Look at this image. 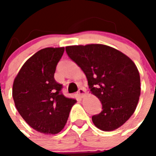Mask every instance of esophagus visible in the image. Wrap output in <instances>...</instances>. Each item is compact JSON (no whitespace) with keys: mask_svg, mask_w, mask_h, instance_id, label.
Listing matches in <instances>:
<instances>
[{"mask_svg":"<svg viewBox=\"0 0 156 156\" xmlns=\"http://www.w3.org/2000/svg\"><path fill=\"white\" fill-rule=\"evenodd\" d=\"M86 94V90L84 88H80L78 91V95L80 98H82L84 97V96H85Z\"/></svg>","mask_w":156,"mask_h":156,"instance_id":"obj_1","label":"esophagus"}]
</instances>
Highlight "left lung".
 <instances>
[{
	"mask_svg": "<svg viewBox=\"0 0 156 156\" xmlns=\"http://www.w3.org/2000/svg\"><path fill=\"white\" fill-rule=\"evenodd\" d=\"M68 56L84 72L90 94L103 110L92 116L104 131L118 129L133 114L140 95V78L134 62L119 50L104 44L67 46Z\"/></svg>",
	"mask_w": 156,
	"mask_h": 156,
	"instance_id": "obj_1",
	"label": "left lung"
}]
</instances>
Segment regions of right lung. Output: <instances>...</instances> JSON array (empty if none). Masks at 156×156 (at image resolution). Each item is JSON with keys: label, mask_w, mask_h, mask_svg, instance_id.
<instances>
[{"label": "right lung", "mask_w": 156, "mask_h": 156, "mask_svg": "<svg viewBox=\"0 0 156 156\" xmlns=\"http://www.w3.org/2000/svg\"><path fill=\"white\" fill-rule=\"evenodd\" d=\"M65 48L40 50L23 64L14 79L12 98L26 123L44 134H56L66 124L76 100L61 92L62 84L54 79L58 62Z\"/></svg>", "instance_id": "1"}]
</instances>
